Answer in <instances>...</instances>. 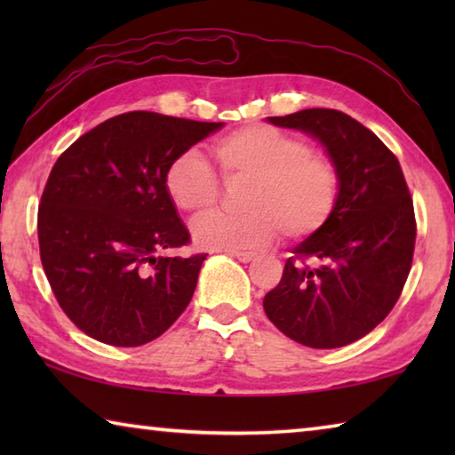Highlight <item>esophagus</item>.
Wrapping results in <instances>:
<instances>
[{"mask_svg":"<svg viewBox=\"0 0 455 455\" xmlns=\"http://www.w3.org/2000/svg\"><path fill=\"white\" fill-rule=\"evenodd\" d=\"M228 255L238 259V260H241V263H251V260L255 259V252H249V251H230Z\"/></svg>","mask_w":455,"mask_h":455,"instance_id":"obj_1","label":"esophagus"}]
</instances>
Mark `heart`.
I'll use <instances>...</instances> for the list:
<instances>
[{"mask_svg": "<svg viewBox=\"0 0 455 455\" xmlns=\"http://www.w3.org/2000/svg\"><path fill=\"white\" fill-rule=\"evenodd\" d=\"M225 182L246 180L238 198L244 212H211L196 220L192 236L209 251H249L287 238L315 235L327 225L341 198V168L305 138L268 124L236 128L212 144ZM168 198L188 219L219 203L220 184L209 163L184 152L164 176Z\"/></svg>", "mask_w": 455, "mask_h": 455, "instance_id": "heart-1", "label": "heart"}]
</instances>
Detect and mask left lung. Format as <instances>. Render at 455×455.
I'll list each match as a JSON object with an SVG mask.
<instances>
[{
    "instance_id": "8db88e82",
    "label": "left lung",
    "mask_w": 455,
    "mask_h": 455,
    "mask_svg": "<svg viewBox=\"0 0 455 455\" xmlns=\"http://www.w3.org/2000/svg\"><path fill=\"white\" fill-rule=\"evenodd\" d=\"M268 122L319 138L341 168V198L327 225L292 249L265 313L292 341L343 347L402 295L418 235L410 188L395 154L347 114L309 108Z\"/></svg>"
}]
</instances>
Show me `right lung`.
I'll list each match as a JSON object with an SVG mask.
<instances>
[{
	"instance_id": "add662e5",
	"label": "right lung",
	"mask_w": 455,
	"mask_h": 455,
	"mask_svg": "<svg viewBox=\"0 0 455 455\" xmlns=\"http://www.w3.org/2000/svg\"><path fill=\"white\" fill-rule=\"evenodd\" d=\"M220 126L136 110L60 154L37 209L40 259L61 311L88 337L138 347L188 307L206 252L163 255L190 244L164 176Z\"/></svg>"
}]
</instances>
